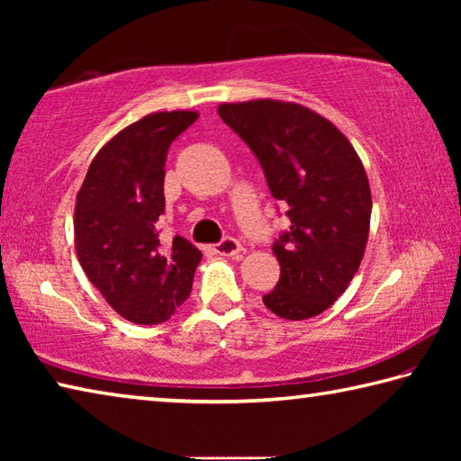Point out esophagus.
Listing matches in <instances>:
<instances>
[{
	"label": "esophagus",
	"instance_id": "esophagus-1",
	"mask_svg": "<svg viewBox=\"0 0 461 461\" xmlns=\"http://www.w3.org/2000/svg\"><path fill=\"white\" fill-rule=\"evenodd\" d=\"M212 249H213L215 254H220V256H231V258H240L241 252H244V248H241L240 241L233 240V238L221 240L220 244H215Z\"/></svg>",
	"mask_w": 461,
	"mask_h": 461
}]
</instances>
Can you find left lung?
<instances>
[{"mask_svg": "<svg viewBox=\"0 0 461 461\" xmlns=\"http://www.w3.org/2000/svg\"><path fill=\"white\" fill-rule=\"evenodd\" d=\"M217 113L288 207L291 230L272 246L280 278L264 305L288 321L321 315L352 283L368 241L372 194L360 156L330 120L293 101L221 104Z\"/></svg>", "mask_w": 461, "mask_h": 461, "instance_id": "left-lung-1", "label": "left lung"}]
</instances>
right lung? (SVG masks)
Wrapping results in <instances>:
<instances>
[{"label":"right lung","mask_w":461,"mask_h":461,"mask_svg":"<svg viewBox=\"0 0 461 461\" xmlns=\"http://www.w3.org/2000/svg\"><path fill=\"white\" fill-rule=\"evenodd\" d=\"M197 112H156L118 131L91 160L75 203V249L91 285L138 325L167 321L189 299L203 254L175 236L162 244L165 162Z\"/></svg>","instance_id":"right-lung-1"}]
</instances>
